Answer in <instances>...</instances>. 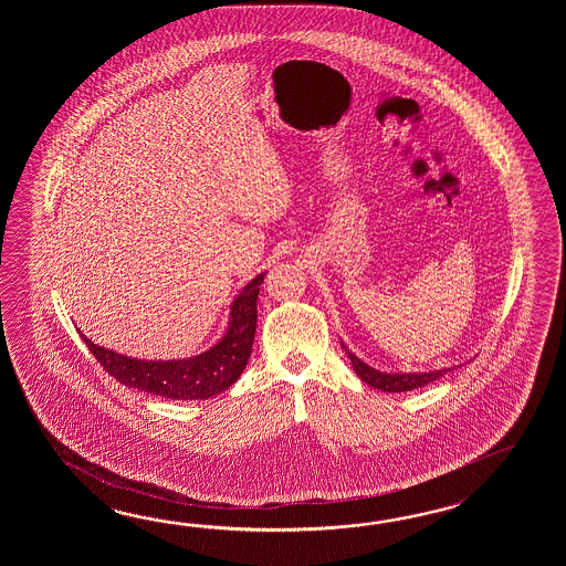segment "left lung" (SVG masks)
Segmentation results:
<instances>
[{
    "instance_id": "obj_1",
    "label": "left lung",
    "mask_w": 566,
    "mask_h": 566,
    "mask_svg": "<svg viewBox=\"0 0 566 566\" xmlns=\"http://www.w3.org/2000/svg\"><path fill=\"white\" fill-rule=\"evenodd\" d=\"M348 358L352 360V366H354V373L358 374L366 385L374 386L378 390H385V392H407L412 388H421V386L429 385L437 378H441L443 374L449 373V370H433V373L424 374H385L366 366L352 352H348Z\"/></svg>"
}]
</instances>
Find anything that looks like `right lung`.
<instances>
[{"mask_svg": "<svg viewBox=\"0 0 566 566\" xmlns=\"http://www.w3.org/2000/svg\"><path fill=\"white\" fill-rule=\"evenodd\" d=\"M265 273L254 277L232 305L227 336L205 354L188 360L144 361L115 354L85 339L86 348L117 382L156 397L202 400L227 390L239 380L256 332V300Z\"/></svg>", "mask_w": 566, "mask_h": 566, "instance_id": "right-lung-1", "label": "right lung"}]
</instances>
